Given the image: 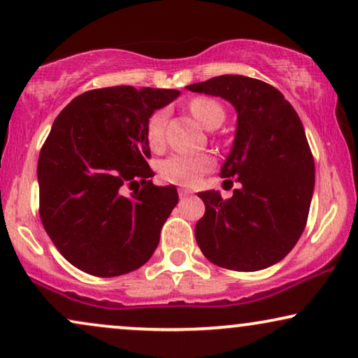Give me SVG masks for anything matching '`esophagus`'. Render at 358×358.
<instances>
[{
  "label": "esophagus",
  "mask_w": 358,
  "mask_h": 358,
  "mask_svg": "<svg viewBox=\"0 0 358 358\" xmlns=\"http://www.w3.org/2000/svg\"><path fill=\"white\" fill-rule=\"evenodd\" d=\"M189 196H192L191 189H186V187H180L179 189V197H180V199H186V197H189Z\"/></svg>",
  "instance_id": "1"
}]
</instances>
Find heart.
I'll list each match as a JSON object with an SVG mask.
<instances>
[{
  "label": "heart",
  "mask_w": 358,
  "mask_h": 358,
  "mask_svg": "<svg viewBox=\"0 0 358 358\" xmlns=\"http://www.w3.org/2000/svg\"><path fill=\"white\" fill-rule=\"evenodd\" d=\"M187 108L192 116L207 129L217 127L226 117V111L220 103L215 99L204 98V96L189 101ZM164 111H154L148 119L145 134H148V143L152 149H161L164 145ZM213 164L214 159L209 154L176 152L159 164V174L167 182L179 184V186H192Z\"/></svg>",
  "instance_id": "b5f03b06"
}]
</instances>
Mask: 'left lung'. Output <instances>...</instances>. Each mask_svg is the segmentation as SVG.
<instances>
[{"label":"left lung","mask_w":358,"mask_h":358,"mask_svg":"<svg viewBox=\"0 0 358 358\" xmlns=\"http://www.w3.org/2000/svg\"><path fill=\"white\" fill-rule=\"evenodd\" d=\"M187 90L220 96L237 111L236 139L220 176L236 178L241 187L231 199L217 191L197 194L206 204L196 224L197 245L219 267H271L302 236L314 192V156L301 117L279 90L260 79L224 74Z\"/></svg>","instance_id":"obj_1"}]
</instances>
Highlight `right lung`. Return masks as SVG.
<instances>
[{"instance_id":"obj_1","label":"right lung","mask_w":358,"mask_h":358,"mask_svg":"<svg viewBox=\"0 0 358 358\" xmlns=\"http://www.w3.org/2000/svg\"><path fill=\"white\" fill-rule=\"evenodd\" d=\"M178 96L176 90L103 87L74 98L56 117L39 152V217L79 271L122 275L156 250L179 196L174 186L149 180L145 126Z\"/></svg>"}]
</instances>
